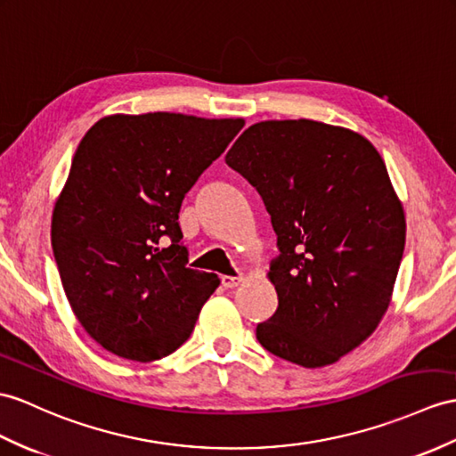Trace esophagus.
<instances>
[{
    "label": "esophagus",
    "mask_w": 456,
    "mask_h": 456,
    "mask_svg": "<svg viewBox=\"0 0 456 456\" xmlns=\"http://www.w3.org/2000/svg\"><path fill=\"white\" fill-rule=\"evenodd\" d=\"M246 282V276H222V286L224 288H238L240 284Z\"/></svg>",
    "instance_id": "1"
}]
</instances>
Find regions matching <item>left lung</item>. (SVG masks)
I'll list each match as a JSON object with an SVG mask.
<instances>
[{"instance_id": "8db88e82", "label": "left lung", "mask_w": 456, "mask_h": 456, "mask_svg": "<svg viewBox=\"0 0 456 456\" xmlns=\"http://www.w3.org/2000/svg\"><path fill=\"white\" fill-rule=\"evenodd\" d=\"M226 164L259 191L279 238L266 274L279 309L257 340L302 368L338 362L381 323L404 251V208L381 154L346 127L265 119Z\"/></svg>"}]
</instances>
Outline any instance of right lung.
<instances>
[{
  "mask_svg": "<svg viewBox=\"0 0 456 456\" xmlns=\"http://www.w3.org/2000/svg\"><path fill=\"white\" fill-rule=\"evenodd\" d=\"M241 118L112 114L85 133L52 215V248L75 317L100 346L160 360L190 338L220 279L187 266L185 193Z\"/></svg>",
  "mask_w": 456,
  "mask_h": 456,
  "instance_id": "add662e5",
  "label": "right lung"
}]
</instances>
